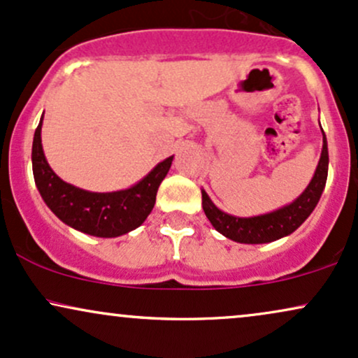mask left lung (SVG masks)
Listing matches in <instances>:
<instances>
[{
    "mask_svg": "<svg viewBox=\"0 0 358 358\" xmlns=\"http://www.w3.org/2000/svg\"><path fill=\"white\" fill-rule=\"evenodd\" d=\"M323 133V129H322ZM328 176V145L323 133V148L316 166L313 178L308 183L305 192L285 207L269 213H262L256 217H236L231 213L222 212L212 202L207 192L202 190V207L207 219L215 227L217 232L227 239L241 242V244H266L281 239V237L293 234L299 225L305 222L311 212L315 210L320 196L324 190Z\"/></svg>",
    "mask_w": 358,
    "mask_h": 358,
    "instance_id": "8db88e82",
    "label": "left lung"
}]
</instances>
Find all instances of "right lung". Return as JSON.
<instances>
[{"instance_id": "1", "label": "right lung", "mask_w": 358, "mask_h": 358, "mask_svg": "<svg viewBox=\"0 0 358 358\" xmlns=\"http://www.w3.org/2000/svg\"><path fill=\"white\" fill-rule=\"evenodd\" d=\"M42 122L31 146L35 185L47 207L69 227L96 237H119L139 227L153 210L156 192L173 156L163 159L136 185L117 192H89L64 182L48 165L42 146Z\"/></svg>"}]
</instances>
